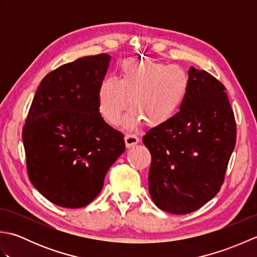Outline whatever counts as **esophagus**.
I'll use <instances>...</instances> for the list:
<instances>
[{"label": "esophagus", "instance_id": "obj_1", "mask_svg": "<svg viewBox=\"0 0 257 257\" xmlns=\"http://www.w3.org/2000/svg\"><path fill=\"white\" fill-rule=\"evenodd\" d=\"M124 143L127 148H133L137 144H139V138L136 135L127 134L124 136Z\"/></svg>", "mask_w": 257, "mask_h": 257}]
</instances>
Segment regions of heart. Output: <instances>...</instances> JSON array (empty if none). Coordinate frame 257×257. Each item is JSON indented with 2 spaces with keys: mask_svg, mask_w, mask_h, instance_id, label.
<instances>
[{
  "mask_svg": "<svg viewBox=\"0 0 257 257\" xmlns=\"http://www.w3.org/2000/svg\"><path fill=\"white\" fill-rule=\"evenodd\" d=\"M190 89L187 72L176 65L129 59L122 63L119 79L107 76L98 88L99 109L109 123H117L121 113L125 127L145 121L150 128L165 125L183 107Z\"/></svg>",
  "mask_w": 257,
  "mask_h": 257,
  "instance_id": "obj_1",
  "label": "heart"
}]
</instances>
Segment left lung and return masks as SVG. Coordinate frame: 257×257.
<instances>
[{
  "label": "left lung",
  "instance_id": "1",
  "mask_svg": "<svg viewBox=\"0 0 257 257\" xmlns=\"http://www.w3.org/2000/svg\"><path fill=\"white\" fill-rule=\"evenodd\" d=\"M189 79L181 110L143 138L151 154V198L172 214L191 213L214 198L236 143V122L224 85L194 67L189 69Z\"/></svg>",
  "mask_w": 257,
  "mask_h": 257
}]
</instances>
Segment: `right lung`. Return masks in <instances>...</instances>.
Listing matches in <instances>:
<instances>
[{
  "label": "right lung",
  "mask_w": 257,
  "mask_h": 257,
  "mask_svg": "<svg viewBox=\"0 0 257 257\" xmlns=\"http://www.w3.org/2000/svg\"><path fill=\"white\" fill-rule=\"evenodd\" d=\"M110 56H86L42 79L23 127L32 184L52 203L77 209L102 189L109 168L124 151L123 135L99 112L98 88Z\"/></svg>",
  "instance_id": "obj_1"
}]
</instances>
